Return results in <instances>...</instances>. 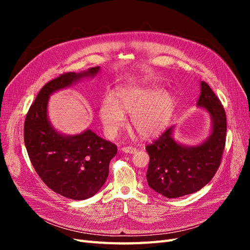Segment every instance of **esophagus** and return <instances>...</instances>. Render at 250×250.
Instances as JSON below:
<instances>
[{
	"label": "esophagus",
	"instance_id": "obj_1",
	"mask_svg": "<svg viewBox=\"0 0 250 250\" xmlns=\"http://www.w3.org/2000/svg\"><path fill=\"white\" fill-rule=\"evenodd\" d=\"M121 150H122L124 153H129V154L137 152V149L133 148V147H123Z\"/></svg>",
	"mask_w": 250,
	"mask_h": 250
}]
</instances>
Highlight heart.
Returning a JSON list of instances; mask_svg holds the SVG:
<instances>
[{
  "instance_id": "b5f03b06",
  "label": "heart",
  "mask_w": 250,
  "mask_h": 250,
  "mask_svg": "<svg viewBox=\"0 0 250 250\" xmlns=\"http://www.w3.org/2000/svg\"><path fill=\"white\" fill-rule=\"evenodd\" d=\"M176 107V97L151 85H124L115 98L106 96L99 106V119L107 138H115L130 116V127L143 139L161 134L168 127Z\"/></svg>"
}]
</instances>
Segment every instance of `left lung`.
Returning <instances> with one entry per match:
<instances>
[{"mask_svg": "<svg viewBox=\"0 0 250 250\" xmlns=\"http://www.w3.org/2000/svg\"><path fill=\"white\" fill-rule=\"evenodd\" d=\"M197 106L210 118L208 138L196 145H186L174 139L175 126L146 147L150 156L147 171L148 186L167 198L199 191L214 177L226 139V116L221 102L207 82H200Z\"/></svg>", "mask_w": 250, "mask_h": 250, "instance_id": "8db88e82", "label": "left lung"}]
</instances>
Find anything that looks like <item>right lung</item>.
<instances>
[{
  "label": "right lung",
  "mask_w": 250,
  "mask_h": 250,
  "mask_svg": "<svg viewBox=\"0 0 250 250\" xmlns=\"http://www.w3.org/2000/svg\"><path fill=\"white\" fill-rule=\"evenodd\" d=\"M99 72L100 66H96L51 80L41 89L25 121V145L36 173L52 191L74 200L90 198L100 190L118 149L88 128L74 135L56 130L48 115L49 98Z\"/></svg>",
  "instance_id": "1"
}]
</instances>
